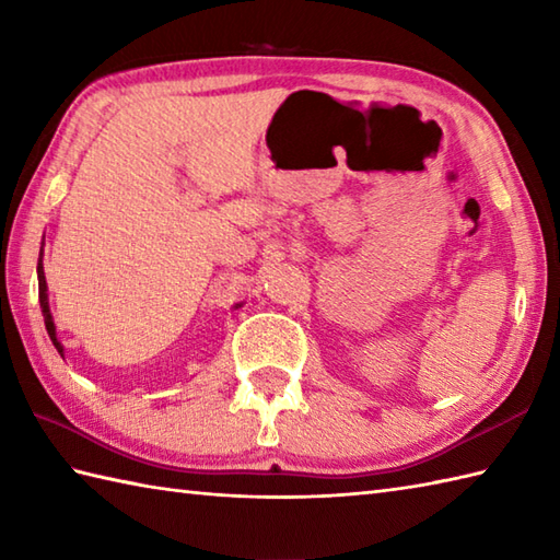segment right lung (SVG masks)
<instances>
[{"instance_id": "obj_1", "label": "right lung", "mask_w": 560, "mask_h": 560, "mask_svg": "<svg viewBox=\"0 0 560 560\" xmlns=\"http://www.w3.org/2000/svg\"><path fill=\"white\" fill-rule=\"evenodd\" d=\"M38 299H40V311H43V317H45V329L47 335H50L55 349L65 355V349L62 343H59L57 339V331H55V319L50 315V303H47V281H45V271H43V249H40V257H38ZM237 307V305H235Z\"/></svg>"}]
</instances>
